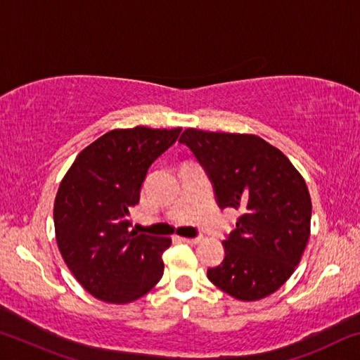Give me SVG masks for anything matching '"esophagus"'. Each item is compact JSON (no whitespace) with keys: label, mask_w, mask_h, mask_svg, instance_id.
<instances>
[{"label":"esophagus","mask_w":360,"mask_h":360,"mask_svg":"<svg viewBox=\"0 0 360 360\" xmlns=\"http://www.w3.org/2000/svg\"><path fill=\"white\" fill-rule=\"evenodd\" d=\"M179 240L184 243H191V245H197V243L202 241V236H197V238H179Z\"/></svg>","instance_id":"obj_1"}]
</instances>
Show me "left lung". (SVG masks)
Returning <instances> with one entry per match:
<instances>
[{
  "mask_svg": "<svg viewBox=\"0 0 360 360\" xmlns=\"http://www.w3.org/2000/svg\"><path fill=\"white\" fill-rule=\"evenodd\" d=\"M208 173L221 208L240 211L208 279L236 300L255 302L288 281L309 238L307 182L281 150L246 133L187 129L179 138Z\"/></svg>",
  "mask_w": 360,
  "mask_h": 360,
  "instance_id": "8db88e82",
  "label": "left lung"
}]
</instances>
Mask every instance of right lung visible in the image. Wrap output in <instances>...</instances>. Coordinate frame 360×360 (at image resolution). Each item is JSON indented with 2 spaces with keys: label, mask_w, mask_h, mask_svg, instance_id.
Masks as SVG:
<instances>
[{
  "label": "right lung",
  "mask_w": 360,
  "mask_h": 360,
  "mask_svg": "<svg viewBox=\"0 0 360 360\" xmlns=\"http://www.w3.org/2000/svg\"><path fill=\"white\" fill-rule=\"evenodd\" d=\"M181 130L108 131L79 152L60 182L53 203L57 245L72 276L95 298L130 303L160 281L162 254L172 238L130 230V211L149 167Z\"/></svg>",
  "instance_id": "right-lung-1"
}]
</instances>
